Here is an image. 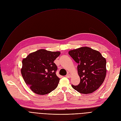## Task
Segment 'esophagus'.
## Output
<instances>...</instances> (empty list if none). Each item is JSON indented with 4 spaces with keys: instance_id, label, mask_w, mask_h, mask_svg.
<instances>
[{
    "instance_id": "1",
    "label": "esophagus",
    "mask_w": 121,
    "mask_h": 121,
    "mask_svg": "<svg viewBox=\"0 0 121 121\" xmlns=\"http://www.w3.org/2000/svg\"><path fill=\"white\" fill-rule=\"evenodd\" d=\"M66 76V77L68 78H69L71 77V74H69V73H68Z\"/></svg>"
}]
</instances>
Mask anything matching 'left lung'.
Instances as JSON below:
<instances>
[{
	"instance_id": "obj_1",
	"label": "left lung",
	"mask_w": 121,
	"mask_h": 121,
	"mask_svg": "<svg viewBox=\"0 0 121 121\" xmlns=\"http://www.w3.org/2000/svg\"><path fill=\"white\" fill-rule=\"evenodd\" d=\"M69 54L78 63L80 83L72 87L80 93L90 94L104 82L106 74L105 58L97 50L84 47L69 50Z\"/></svg>"
}]
</instances>
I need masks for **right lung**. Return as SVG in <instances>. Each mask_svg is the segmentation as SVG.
Segmentation results:
<instances>
[{
  "instance_id": "1",
  "label": "right lung",
  "mask_w": 121,
  "mask_h": 121,
  "mask_svg": "<svg viewBox=\"0 0 121 121\" xmlns=\"http://www.w3.org/2000/svg\"><path fill=\"white\" fill-rule=\"evenodd\" d=\"M60 54V52L41 49L23 59L21 69L22 78L34 93L46 95L58 86L60 78L55 73L57 67L53 62Z\"/></svg>"
}]
</instances>
